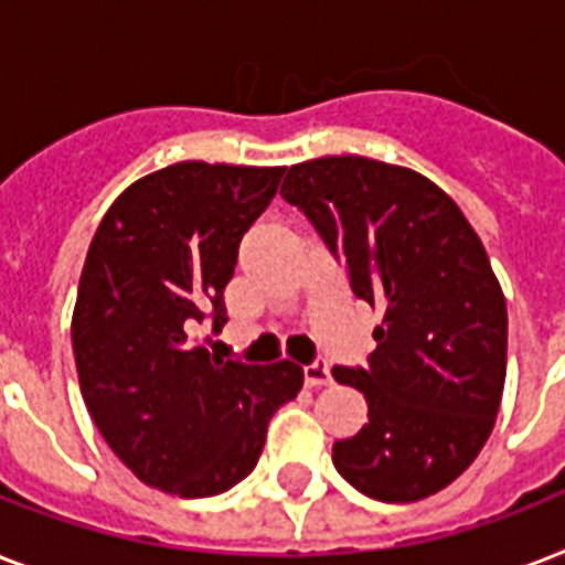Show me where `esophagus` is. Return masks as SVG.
Here are the masks:
<instances>
[{"instance_id":"1","label":"esophagus","mask_w":565,"mask_h":565,"mask_svg":"<svg viewBox=\"0 0 565 565\" xmlns=\"http://www.w3.org/2000/svg\"><path fill=\"white\" fill-rule=\"evenodd\" d=\"M305 384L308 386L331 384V370H328V363H310V366H305Z\"/></svg>"}]
</instances>
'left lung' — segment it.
I'll return each mask as SVG.
<instances>
[{
  "instance_id": "8db88e82",
  "label": "left lung",
  "mask_w": 565,
  "mask_h": 565,
  "mask_svg": "<svg viewBox=\"0 0 565 565\" xmlns=\"http://www.w3.org/2000/svg\"><path fill=\"white\" fill-rule=\"evenodd\" d=\"M281 195L384 313L370 370L331 372L370 404L334 443L337 472L377 501L446 490L492 434L508 375V301L481 237L422 172L363 154L292 163Z\"/></svg>"
}]
</instances>
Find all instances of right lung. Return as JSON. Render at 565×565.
Returning <instances> with one entry per match:
<instances>
[{
	"label": "right lung",
	"instance_id": "1",
	"mask_svg": "<svg viewBox=\"0 0 565 565\" xmlns=\"http://www.w3.org/2000/svg\"><path fill=\"white\" fill-rule=\"evenodd\" d=\"M284 167L181 161L117 195L87 248L73 310L78 384L110 451L154 490L204 499L243 481L301 366L222 361L190 328L228 322L222 290Z\"/></svg>",
	"mask_w": 565,
	"mask_h": 565
}]
</instances>
